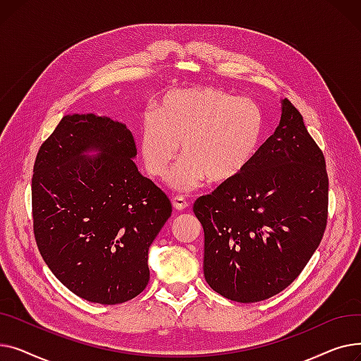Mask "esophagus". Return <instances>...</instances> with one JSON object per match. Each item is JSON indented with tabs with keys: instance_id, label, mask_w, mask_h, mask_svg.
I'll list each match as a JSON object with an SVG mask.
<instances>
[{
	"instance_id": "1",
	"label": "esophagus",
	"mask_w": 361,
	"mask_h": 361,
	"mask_svg": "<svg viewBox=\"0 0 361 361\" xmlns=\"http://www.w3.org/2000/svg\"><path fill=\"white\" fill-rule=\"evenodd\" d=\"M173 206H174V209H177V211H184L188 207V202L184 197H174L173 199Z\"/></svg>"
}]
</instances>
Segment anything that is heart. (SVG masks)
Returning a JSON list of instances; mask_svg holds the SVG:
<instances>
[{
	"mask_svg": "<svg viewBox=\"0 0 361 361\" xmlns=\"http://www.w3.org/2000/svg\"><path fill=\"white\" fill-rule=\"evenodd\" d=\"M267 131L262 108L211 86L166 92L146 114L139 150L152 177L162 178L178 155L183 161L169 177L177 190H192L206 178L226 185L241 178L259 155Z\"/></svg>",
	"mask_w": 361,
	"mask_h": 361,
	"instance_id": "heart-1",
	"label": "heart"
}]
</instances>
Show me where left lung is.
<instances>
[{"label": "left lung", "mask_w": 361, "mask_h": 361, "mask_svg": "<svg viewBox=\"0 0 361 361\" xmlns=\"http://www.w3.org/2000/svg\"><path fill=\"white\" fill-rule=\"evenodd\" d=\"M325 158L301 114L281 101V121L237 181L195 202L209 287L238 302L267 300L305 269L328 219Z\"/></svg>", "instance_id": "8db88e82"}]
</instances>
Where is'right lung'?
<instances>
[{
	"instance_id": "1",
	"label": "right lung",
	"mask_w": 361,
	"mask_h": 361,
	"mask_svg": "<svg viewBox=\"0 0 361 361\" xmlns=\"http://www.w3.org/2000/svg\"><path fill=\"white\" fill-rule=\"evenodd\" d=\"M136 155L127 126L97 114L63 117L36 155L37 249L63 286L92 302L120 305L146 288L149 247L173 212Z\"/></svg>"
}]
</instances>
